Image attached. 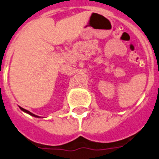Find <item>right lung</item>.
<instances>
[{"label": "right lung", "mask_w": 159, "mask_h": 159, "mask_svg": "<svg viewBox=\"0 0 159 159\" xmlns=\"http://www.w3.org/2000/svg\"><path fill=\"white\" fill-rule=\"evenodd\" d=\"M20 109H21V110H22V111H25V112H27V114H29V115H32V116H34V117H38L37 115H34V114H32V113H31V112H30V111H27V110H25V109L22 108V107H20Z\"/></svg>", "instance_id": "1"}]
</instances>
